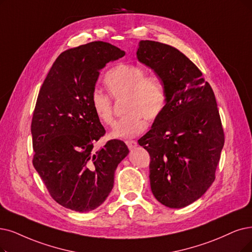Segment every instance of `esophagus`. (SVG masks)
<instances>
[{"mask_svg": "<svg viewBox=\"0 0 252 252\" xmlns=\"http://www.w3.org/2000/svg\"><path fill=\"white\" fill-rule=\"evenodd\" d=\"M126 145L128 146V148H129L130 150H132V149H134V148L137 147V143L135 142V140H127Z\"/></svg>", "mask_w": 252, "mask_h": 252, "instance_id": "1", "label": "esophagus"}]
</instances>
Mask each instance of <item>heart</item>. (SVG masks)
<instances>
[{
	"mask_svg": "<svg viewBox=\"0 0 252 252\" xmlns=\"http://www.w3.org/2000/svg\"><path fill=\"white\" fill-rule=\"evenodd\" d=\"M104 84L114 98L126 97L124 113L116 125L112 137L131 138L142 133L147 123L153 122L163 113L167 102L164 84L157 77L148 76L143 68L131 64H119L104 76ZM91 106L97 119L105 126H114L113 101L101 90L91 94Z\"/></svg>",
	"mask_w": 252,
	"mask_h": 252,
	"instance_id": "obj_1",
	"label": "heart"
}]
</instances>
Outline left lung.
I'll use <instances>...</instances> for the list:
<instances>
[{"instance_id": "8db88e82", "label": "left lung", "mask_w": 252, "mask_h": 252, "mask_svg": "<svg viewBox=\"0 0 252 252\" xmlns=\"http://www.w3.org/2000/svg\"><path fill=\"white\" fill-rule=\"evenodd\" d=\"M136 57L166 88L167 102L151 130L138 139L150 154L151 190L162 205L195 202L215 180L224 133L212 88L177 48L142 40Z\"/></svg>"}]
</instances>
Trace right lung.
Returning <instances> with one entry per match:
<instances>
[{
    "label": "right lung",
    "mask_w": 252,
    "mask_h": 252,
    "mask_svg": "<svg viewBox=\"0 0 252 252\" xmlns=\"http://www.w3.org/2000/svg\"><path fill=\"white\" fill-rule=\"evenodd\" d=\"M124 55L103 41L65 50L38 94L31 125L33 165L50 196L76 212L103 204L114 187L118 164L129 153L119 139L95 149L105 130L91 106L99 71Z\"/></svg>",
    "instance_id": "add662e5"
}]
</instances>
